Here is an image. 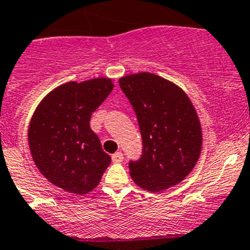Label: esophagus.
<instances>
[{"label":"esophagus","mask_w":250,"mask_h":250,"mask_svg":"<svg viewBox=\"0 0 250 250\" xmlns=\"http://www.w3.org/2000/svg\"><path fill=\"white\" fill-rule=\"evenodd\" d=\"M112 161L114 162V163H121V162L123 161V153L122 152H116L112 156Z\"/></svg>","instance_id":"34e87169"}]
</instances>
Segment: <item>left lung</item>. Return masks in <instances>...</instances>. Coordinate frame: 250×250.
Wrapping results in <instances>:
<instances>
[{
    "label": "left lung",
    "instance_id": "1",
    "mask_svg": "<svg viewBox=\"0 0 250 250\" xmlns=\"http://www.w3.org/2000/svg\"><path fill=\"white\" fill-rule=\"evenodd\" d=\"M120 87L134 109L142 136V156L129 162L136 184L161 192L181 183L202 149V128L186 93L153 73L125 76Z\"/></svg>",
    "mask_w": 250,
    "mask_h": 250
}]
</instances>
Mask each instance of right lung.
Returning a JSON list of instances; mask_svg holds the SVG:
<instances>
[{
	"instance_id": "right-lung-1",
	"label": "right lung",
	"mask_w": 250,
	"mask_h": 250,
	"mask_svg": "<svg viewBox=\"0 0 250 250\" xmlns=\"http://www.w3.org/2000/svg\"><path fill=\"white\" fill-rule=\"evenodd\" d=\"M112 89L109 78L64 83L49 92L33 113L28 128L33 162L66 192H91L111 163L89 120Z\"/></svg>"
}]
</instances>
